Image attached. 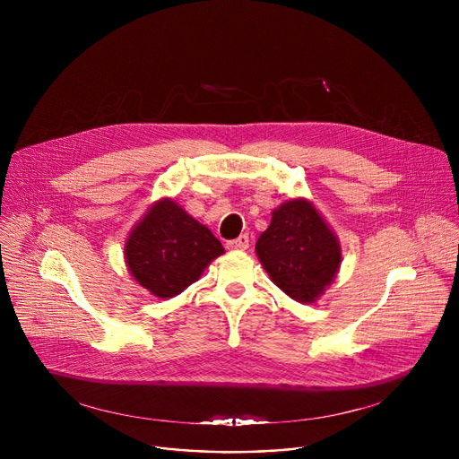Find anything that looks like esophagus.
Segmentation results:
<instances>
[{"label": "esophagus", "instance_id": "34e87169", "mask_svg": "<svg viewBox=\"0 0 459 459\" xmlns=\"http://www.w3.org/2000/svg\"><path fill=\"white\" fill-rule=\"evenodd\" d=\"M248 236L247 234H241V236H238L236 239H230L229 243H227V247L230 248V250H245V248H248Z\"/></svg>", "mask_w": 459, "mask_h": 459}]
</instances>
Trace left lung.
Here are the masks:
<instances>
[{
	"label": "left lung",
	"instance_id": "1",
	"mask_svg": "<svg viewBox=\"0 0 459 459\" xmlns=\"http://www.w3.org/2000/svg\"><path fill=\"white\" fill-rule=\"evenodd\" d=\"M255 252L271 280L299 303L316 301L342 264L336 236L305 200H292L273 212Z\"/></svg>",
	"mask_w": 459,
	"mask_h": 459
}]
</instances>
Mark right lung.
Listing matches in <instances>:
<instances>
[{"instance_id": "right-lung-1", "label": "right lung", "mask_w": 459, "mask_h": 459, "mask_svg": "<svg viewBox=\"0 0 459 459\" xmlns=\"http://www.w3.org/2000/svg\"><path fill=\"white\" fill-rule=\"evenodd\" d=\"M220 254V239L170 200L156 204L145 214L125 247L130 273L158 298L183 292Z\"/></svg>"}]
</instances>
